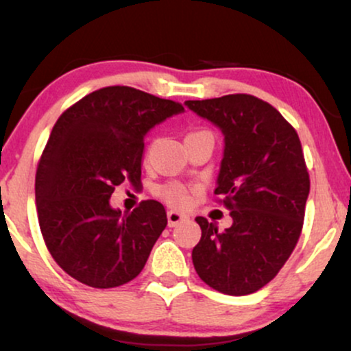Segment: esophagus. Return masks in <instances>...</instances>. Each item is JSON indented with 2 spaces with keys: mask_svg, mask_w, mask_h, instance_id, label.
<instances>
[{
  "mask_svg": "<svg viewBox=\"0 0 351 351\" xmlns=\"http://www.w3.org/2000/svg\"><path fill=\"white\" fill-rule=\"evenodd\" d=\"M184 219H188V216L184 215V213L176 211V209H170V211H168V224H170V226H175V224H178Z\"/></svg>",
  "mask_w": 351,
  "mask_h": 351,
  "instance_id": "34e87169",
  "label": "esophagus"
}]
</instances>
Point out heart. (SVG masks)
Wrapping results in <instances>:
<instances>
[{
    "label": "heart",
    "instance_id": "b5f03b06",
    "mask_svg": "<svg viewBox=\"0 0 351 351\" xmlns=\"http://www.w3.org/2000/svg\"><path fill=\"white\" fill-rule=\"evenodd\" d=\"M189 138H211L213 140V134L208 130H193L186 135V140ZM162 193L168 201H171V203L175 204H180V206L181 204H186L189 199L186 188L180 186V184H167Z\"/></svg>",
    "mask_w": 351,
    "mask_h": 351
}]
</instances>
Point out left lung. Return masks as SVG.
Here are the masks:
<instances>
[{"instance_id": "obj_1", "label": "left lung", "mask_w": 351, "mask_h": 351, "mask_svg": "<svg viewBox=\"0 0 351 351\" xmlns=\"http://www.w3.org/2000/svg\"><path fill=\"white\" fill-rule=\"evenodd\" d=\"M184 106L223 132L215 195L223 196L232 217L224 231L196 217L201 239L193 265L215 291L247 295L277 276L300 237L310 180L299 135L277 108L254 95Z\"/></svg>"}]
</instances>
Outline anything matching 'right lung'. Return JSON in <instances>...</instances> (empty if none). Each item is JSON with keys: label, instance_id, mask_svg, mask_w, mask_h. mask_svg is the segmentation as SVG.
Masks as SVG:
<instances>
[{"label": "right lung", "instance_id": "add662e5", "mask_svg": "<svg viewBox=\"0 0 351 351\" xmlns=\"http://www.w3.org/2000/svg\"><path fill=\"white\" fill-rule=\"evenodd\" d=\"M181 112L178 102L114 86L59 117L36 173V208L51 256L75 280L110 289L142 272L167 211L147 199L122 213L110 196L123 181L138 186L145 135Z\"/></svg>", "mask_w": 351, "mask_h": 351}]
</instances>
